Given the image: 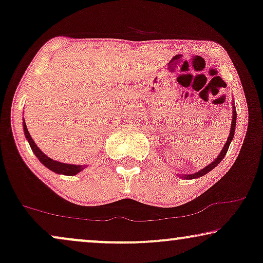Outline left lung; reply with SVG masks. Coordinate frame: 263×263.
I'll use <instances>...</instances> for the list:
<instances>
[{"mask_svg":"<svg viewBox=\"0 0 263 263\" xmlns=\"http://www.w3.org/2000/svg\"><path fill=\"white\" fill-rule=\"evenodd\" d=\"M236 120H237V111H236V106H235V103H232V122H231V130H230V135H229V139L228 141H226L225 146L222 147L221 152L219 153V156L215 158L214 161H212L210 165H206L203 168H201L200 171L195 172V174H190V175H182L181 177L182 178H185V179H194V178H199L201 176H204L208 172L213 170V168L217 166V165L220 163V161L224 159V157L226 156V152H228L229 149V146L231 141L233 140V135H235V130H236Z\"/></svg>","mask_w":263,"mask_h":263,"instance_id":"left-lung-1","label":"left lung"}]
</instances>
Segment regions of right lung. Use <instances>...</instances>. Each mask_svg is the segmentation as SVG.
<instances>
[{
	"label": "right lung",
	"instance_id": "obj_1",
	"mask_svg": "<svg viewBox=\"0 0 263 263\" xmlns=\"http://www.w3.org/2000/svg\"><path fill=\"white\" fill-rule=\"evenodd\" d=\"M23 127H24V134L25 138L30 143L31 149L33 151V153L35 154V157L38 158L39 161L44 165L45 167H48L49 170H51L55 172V174L59 175H66V176H74L78 175L79 172H81L85 167H87V165H75V164H66V163H61V161L53 160L51 158L46 156L39 149V147L35 145V142L33 141V139L31 138L30 133H28V129L26 127V123H25V120H23Z\"/></svg>",
	"mask_w": 263,
	"mask_h": 263
}]
</instances>
